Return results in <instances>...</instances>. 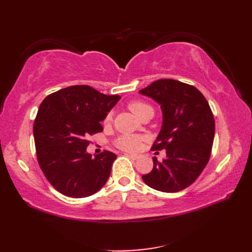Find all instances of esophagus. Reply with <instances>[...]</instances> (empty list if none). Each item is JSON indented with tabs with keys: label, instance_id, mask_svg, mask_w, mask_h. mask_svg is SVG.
<instances>
[{
	"label": "esophagus",
	"instance_id": "esophagus-1",
	"mask_svg": "<svg viewBox=\"0 0 252 252\" xmlns=\"http://www.w3.org/2000/svg\"><path fill=\"white\" fill-rule=\"evenodd\" d=\"M126 156H129L130 158L134 159V160H137L138 158H140V155H136V154H126Z\"/></svg>",
	"mask_w": 252,
	"mask_h": 252
}]
</instances>
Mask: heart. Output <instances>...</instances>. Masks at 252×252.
<instances>
[{"label":"heart","instance_id":"b5f03b06","mask_svg":"<svg viewBox=\"0 0 252 252\" xmlns=\"http://www.w3.org/2000/svg\"><path fill=\"white\" fill-rule=\"evenodd\" d=\"M152 108L151 106L143 103V101H131L129 104V109L133 112V114L136 115L137 117H140L143 111H145L146 109ZM111 119V115L109 114L105 118V122H109ZM142 141L143 137L138 136V135H132V134H125L121 135L117 138L116 141V145L123 149V151H127V152H135L137 149H140L142 145Z\"/></svg>","mask_w":252,"mask_h":252}]
</instances>
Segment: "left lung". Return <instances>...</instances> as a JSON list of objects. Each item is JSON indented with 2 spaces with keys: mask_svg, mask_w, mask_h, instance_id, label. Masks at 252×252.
<instances>
[{
  "mask_svg": "<svg viewBox=\"0 0 252 252\" xmlns=\"http://www.w3.org/2000/svg\"><path fill=\"white\" fill-rule=\"evenodd\" d=\"M140 94L161 107V130L152 149L167 151L161 162L153 158V170L142 179L154 189L180 191L194 183L210 159L216 127L210 106L195 87L172 79L157 80Z\"/></svg>",
  "mask_w": 252,
  "mask_h": 252,
  "instance_id": "obj_1",
  "label": "left lung"
}]
</instances>
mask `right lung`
Masks as SVG:
<instances>
[{"mask_svg":"<svg viewBox=\"0 0 252 252\" xmlns=\"http://www.w3.org/2000/svg\"><path fill=\"white\" fill-rule=\"evenodd\" d=\"M121 97L89 85H72L46 96L33 125L36 158L47 181L63 195L95 194L108 180L116 155L87 152L88 138L103 131V121Z\"/></svg>","mask_w":252,"mask_h":252,"instance_id":"add662e5","label":"right lung"}]
</instances>
